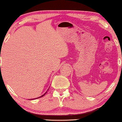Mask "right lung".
<instances>
[{"instance_id":"1","label":"right lung","mask_w":122,"mask_h":122,"mask_svg":"<svg viewBox=\"0 0 122 122\" xmlns=\"http://www.w3.org/2000/svg\"><path fill=\"white\" fill-rule=\"evenodd\" d=\"M45 94H44V95H42V96H40V97H42V96H44V95H45Z\"/></svg>"}]
</instances>
